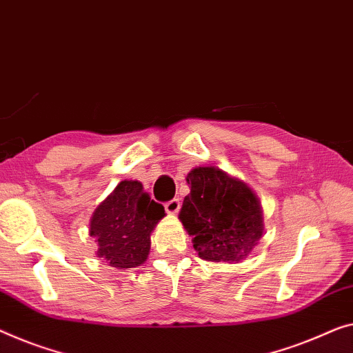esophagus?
<instances>
[{"label":"esophagus","instance_id":"34e87169","mask_svg":"<svg viewBox=\"0 0 353 353\" xmlns=\"http://www.w3.org/2000/svg\"><path fill=\"white\" fill-rule=\"evenodd\" d=\"M165 209H166L168 214H176V212H179V209H181V199H179V198H172L171 201H168V203L165 204Z\"/></svg>","mask_w":353,"mask_h":353}]
</instances>
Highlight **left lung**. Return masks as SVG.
<instances>
[{
    "label": "left lung",
    "mask_w": 353,
    "mask_h": 353,
    "mask_svg": "<svg viewBox=\"0 0 353 353\" xmlns=\"http://www.w3.org/2000/svg\"><path fill=\"white\" fill-rule=\"evenodd\" d=\"M190 193L183 198L179 219L203 260L241 261L263 236L259 198L244 182L212 166L187 174Z\"/></svg>",
    "instance_id": "obj_1"
}]
</instances>
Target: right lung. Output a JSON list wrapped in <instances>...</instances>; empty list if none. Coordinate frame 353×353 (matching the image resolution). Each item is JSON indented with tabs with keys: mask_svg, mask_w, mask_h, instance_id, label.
Listing matches in <instances>:
<instances>
[{
	"mask_svg": "<svg viewBox=\"0 0 353 353\" xmlns=\"http://www.w3.org/2000/svg\"><path fill=\"white\" fill-rule=\"evenodd\" d=\"M163 217L165 208L144 192L143 183L122 181L90 220L97 255L119 270L141 266L149 255L152 230Z\"/></svg>",
	"mask_w": 353,
	"mask_h": 353,
	"instance_id": "1",
	"label": "right lung"
}]
</instances>
